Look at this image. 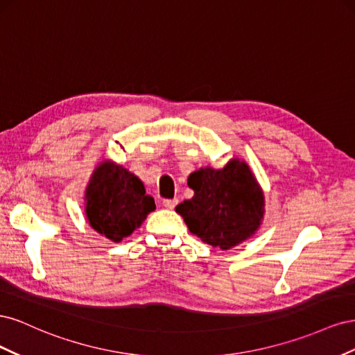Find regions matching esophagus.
I'll return each instance as SVG.
<instances>
[{
  "label": "esophagus",
  "instance_id": "34e87169",
  "mask_svg": "<svg viewBox=\"0 0 355 355\" xmlns=\"http://www.w3.org/2000/svg\"><path fill=\"white\" fill-rule=\"evenodd\" d=\"M163 206L166 209H168V210H173L178 206V200L176 198H173V200H164L163 201Z\"/></svg>",
  "mask_w": 355,
  "mask_h": 355
}]
</instances>
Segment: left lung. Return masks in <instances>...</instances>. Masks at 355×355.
<instances>
[{
	"label": "left lung",
	"mask_w": 355,
	"mask_h": 355,
	"mask_svg": "<svg viewBox=\"0 0 355 355\" xmlns=\"http://www.w3.org/2000/svg\"><path fill=\"white\" fill-rule=\"evenodd\" d=\"M194 197L176 207L187 227L214 249L228 250L249 239L263 218V194L245 163L200 168L188 178Z\"/></svg>",
	"instance_id": "8db88e82"
}]
</instances>
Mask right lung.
Returning a JSON list of instances; mask_svg holds the SVG:
<instances>
[{
  "mask_svg": "<svg viewBox=\"0 0 355 355\" xmlns=\"http://www.w3.org/2000/svg\"><path fill=\"white\" fill-rule=\"evenodd\" d=\"M85 198L92 228L115 243L141 227L146 214L155 209L141 179L111 161L94 170Z\"/></svg>",
  "mask_w": 355,
  "mask_h": 355,
  "instance_id": "right-lung-1",
  "label": "right lung"
}]
</instances>
